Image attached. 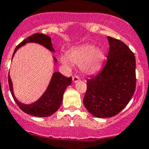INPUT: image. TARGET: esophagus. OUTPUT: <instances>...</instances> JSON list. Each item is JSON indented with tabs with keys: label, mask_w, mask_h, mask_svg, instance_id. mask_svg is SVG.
Listing matches in <instances>:
<instances>
[{
	"label": "esophagus",
	"mask_w": 149,
	"mask_h": 149,
	"mask_svg": "<svg viewBox=\"0 0 149 149\" xmlns=\"http://www.w3.org/2000/svg\"><path fill=\"white\" fill-rule=\"evenodd\" d=\"M72 80H73V82H78V81H80V78L78 76H73V78H72Z\"/></svg>",
	"instance_id": "esophagus-1"
}]
</instances>
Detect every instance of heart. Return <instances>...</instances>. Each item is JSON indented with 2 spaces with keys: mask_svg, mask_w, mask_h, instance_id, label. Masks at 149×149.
Masks as SVG:
<instances>
[{
  "mask_svg": "<svg viewBox=\"0 0 149 149\" xmlns=\"http://www.w3.org/2000/svg\"><path fill=\"white\" fill-rule=\"evenodd\" d=\"M105 58V52L103 49L87 44L73 48L67 53V56L62 55L60 61L68 69H71V64L80 65L82 72L93 74L101 69Z\"/></svg>",
  "mask_w": 149,
  "mask_h": 149,
  "instance_id": "b5f03b06",
  "label": "heart"
}]
</instances>
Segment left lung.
<instances>
[{"label": "left lung", "mask_w": 149, "mask_h": 149, "mask_svg": "<svg viewBox=\"0 0 149 149\" xmlns=\"http://www.w3.org/2000/svg\"><path fill=\"white\" fill-rule=\"evenodd\" d=\"M110 49L103 69L87 80L83 103L98 118L119 113L131 100L135 90V57L124 43L107 37Z\"/></svg>", "instance_id": "1"}]
</instances>
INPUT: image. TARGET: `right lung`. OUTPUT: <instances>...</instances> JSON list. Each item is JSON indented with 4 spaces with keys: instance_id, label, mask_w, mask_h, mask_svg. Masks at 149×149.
Segmentation results:
<instances>
[{
    "instance_id": "add662e5",
    "label": "right lung",
    "mask_w": 149,
    "mask_h": 149,
    "mask_svg": "<svg viewBox=\"0 0 149 149\" xmlns=\"http://www.w3.org/2000/svg\"><path fill=\"white\" fill-rule=\"evenodd\" d=\"M28 43H36L42 45L47 48L49 51L55 53V49L53 47L51 42V38L49 36L44 34L36 33L23 40L20 44H19L14 50L12 58L15 55L16 52L19 48L26 45ZM53 62L55 65L57 63V60L53 56ZM8 82L10 90L14 101L17 104L18 106L25 113L31 114L34 116L38 117H46L55 113L60 107L63 98L64 91L68 86H69L72 82V78H67L64 76L60 72L53 73L51 79L50 80L47 88L44 92L41 97L38 100L30 104H25L21 103L15 97L14 94L13 85L11 78L9 73Z\"/></svg>"
}]
</instances>
